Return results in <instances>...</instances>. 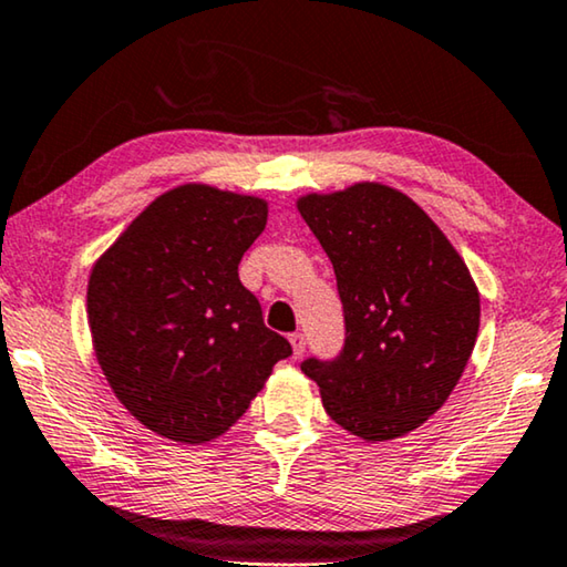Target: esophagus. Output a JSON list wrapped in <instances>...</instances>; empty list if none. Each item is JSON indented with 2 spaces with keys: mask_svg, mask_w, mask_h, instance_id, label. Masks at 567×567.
I'll use <instances>...</instances> for the list:
<instances>
[{
  "mask_svg": "<svg viewBox=\"0 0 567 567\" xmlns=\"http://www.w3.org/2000/svg\"><path fill=\"white\" fill-rule=\"evenodd\" d=\"M289 340H291V344H293V355H297V358H299V355H301V352H303V350H307V334H303V332H293Z\"/></svg>",
  "mask_w": 567,
  "mask_h": 567,
  "instance_id": "34e87169",
  "label": "esophagus"
}]
</instances>
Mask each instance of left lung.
Instances as JSON below:
<instances>
[{"mask_svg":"<svg viewBox=\"0 0 567 567\" xmlns=\"http://www.w3.org/2000/svg\"><path fill=\"white\" fill-rule=\"evenodd\" d=\"M299 212L332 260L344 319L338 355H311L301 371L344 430L401 437L463 375L478 338V289L442 229L396 188L309 194Z\"/></svg>","mask_w":567,"mask_h":567,"instance_id":"1","label":"left lung"}]
</instances>
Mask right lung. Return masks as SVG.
Instances as JSON below:
<instances>
[{
    "instance_id": "1",
    "label": "right lung",
    "mask_w": 567,
    "mask_h": 567,
    "mask_svg": "<svg viewBox=\"0 0 567 567\" xmlns=\"http://www.w3.org/2000/svg\"><path fill=\"white\" fill-rule=\"evenodd\" d=\"M266 217L256 196L178 186L94 266L86 311L96 360L147 430L188 445L219 437L291 355L237 276Z\"/></svg>"
}]
</instances>
